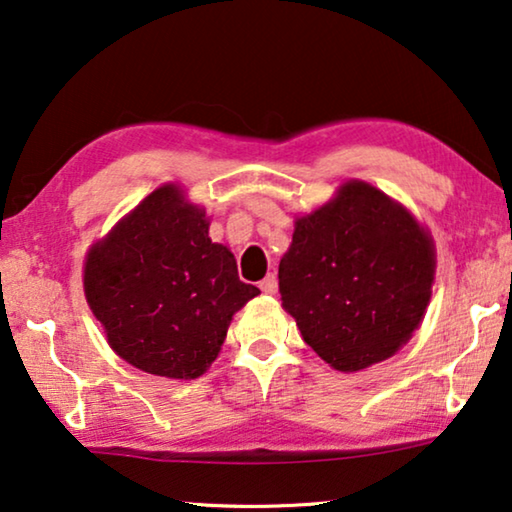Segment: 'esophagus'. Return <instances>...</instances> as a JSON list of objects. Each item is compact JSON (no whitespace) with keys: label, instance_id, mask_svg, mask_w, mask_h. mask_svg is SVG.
<instances>
[{"label":"esophagus","instance_id":"1","mask_svg":"<svg viewBox=\"0 0 512 512\" xmlns=\"http://www.w3.org/2000/svg\"><path fill=\"white\" fill-rule=\"evenodd\" d=\"M261 291H263L265 295H274V293H277V277H274V274H268V277H265V279L261 281Z\"/></svg>","mask_w":512,"mask_h":512}]
</instances>
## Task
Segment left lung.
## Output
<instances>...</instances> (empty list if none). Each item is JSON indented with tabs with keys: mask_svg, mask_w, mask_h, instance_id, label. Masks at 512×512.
<instances>
[{
	"mask_svg": "<svg viewBox=\"0 0 512 512\" xmlns=\"http://www.w3.org/2000/svg\"><path fill=\"white\" fill-rule=\"evenodd\" d=\"M436 272L432 235L395 198L348 180L295 219L279 263L281 307L337 372H360L402 348L425 318Z\"/></svg>",
	"mask_w": 512,
	"mask_h": 512,
	"instance_id": "8db88e82",
	"label": "left lung"
}]
</instances>
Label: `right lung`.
Wrapping results in <instances>:
<instances>
[{
    "label": "right lung",
    "mask_w": 512,
    "mask_h": 512,
    "mask_svg": "<svg viewBox=\"0 0 512 512\" xmlns=\"http://www.w3.org/2000/svg\"><path fill=\"white\" fill-rule=\"evenodd\" d=\"M87 305L113 351L140 372L198 379L228 325L258 288L238 277L231 249L180 184H161L85 256Z\"/></svg>",
    "instance_id": "1"
}]
</instances>
